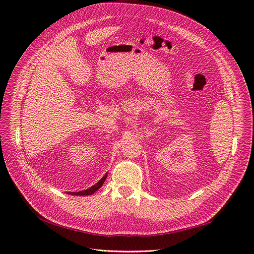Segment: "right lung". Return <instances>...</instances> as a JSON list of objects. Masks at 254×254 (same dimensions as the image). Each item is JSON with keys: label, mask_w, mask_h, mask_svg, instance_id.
I'll list each match as a JSON object with an SVG mask.
<instances>
[{"label": "right lung", "mask_w": 254, "mask_h": 254, "mask_svg": "<svg viewBox=\"0 0 254 254\" xmlns=\"http://www.w3.org/2000/svg\"><path fill=\"white\" fill-rule=\"evenodd\" d=\"M106 178H107V173L104 175V177L101 179L98 183H96L94 186H92L91 188H89V189H87V190H82V191H78V192H68V194H70V195H76V196H87V195H92V194H94L98 189H100L101 187H102V185H103V183L105 182V180H106Z\"/></svg>", "instance_id": "1"}]
</instances>
